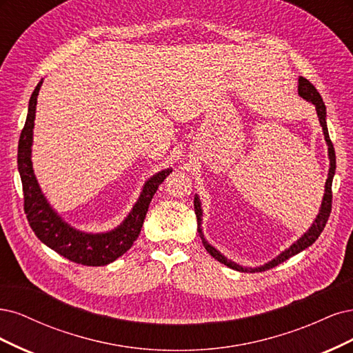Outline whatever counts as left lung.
I'll return each instance as SVG.
<instances>
[{
	"mask_svg": "<svg viewBox=\"0 0 353 353\" xmlns=\"http://www.w3.org/2000/svg\"><path fill=\"white\" fill-rule=\"evenodd\" d=\"M298 94L306 99L312 102V104L315 105V110H316V114H318V120H320V124L323 128V133H324V138H325V142L328 145V158H330V168H328V177H327V181H325V193H324V198H323V202H321V208H320V212H318L315 221L312 223V225L310 227V230L306 232L302 237H299L296 242H294L290 248H288L286 251H283L279 256H276L274 259H271L270 263L261 265V267H256V268H245L242 265H239L236 263H233V261L227 259L223 254H220L217 249H215L214 246H211L207 241L205 237H203L202 234V229H201V224H202V208H201V202H199V198L198 195L195 196V201H193V205H195V214H196V220H198V232H199V236L202 239V243L203 246H205L207 252L219 261V263L230 267L233 270H237V271H242V272H261V271H265V270H270V268H274L276 265L284 263V261L289 259L290 256L296 255L299 252H302L303 249H306L308 246H311L318 236L321 234V232L324 230L325 227V223L330 217V212H332V199H333V195H332V183H333V176H334V172H336V154H334V146L332 143V141H330V136H328V129H327V121H325V117H327V112H325V105L323 102V98L321 95L318 94V90L315 89V86L310 82L306 81L305 77H299V85H298Z\"/></svg>",
	"mask_w": 353,
	"mask_h": 353,
	"instance_id": "8db88e82",
	"label": "left lung"
}]
</instances>
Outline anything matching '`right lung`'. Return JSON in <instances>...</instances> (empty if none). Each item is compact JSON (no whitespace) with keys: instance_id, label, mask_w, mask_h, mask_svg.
<instances>
[{"instance_id":"right-lung-1","label":"right lung","mask_w":353,"mask_h":353,"mask_svg":"<svg viewBox=\"0 0 353 353\" xmlns=\"http://www.w3.org/2000/svg\"><path fill=\"white\" fill-rule=\"evenodd\" d=\"M41 85L42 81L38 83L29 99L28 117L25 128L20 133L17 151V165L21 185H23L26 219L39 241L57 254L73 261L76 264L88 267L107 265L124 252H128L133 242L138 239L151 199L155 195L158 186L172 173V168L163 170V172L154 174L145 181L138 202L134 203L128 217L124 219L117 229L97 234L73 229L51 208L48 201L45 199L43 193L41 192L35 174H33L30 154L33 126H35L37 99Z\"/></svg>"}]
</instances>
